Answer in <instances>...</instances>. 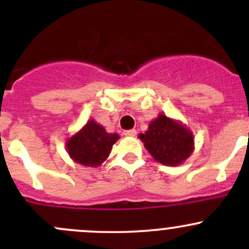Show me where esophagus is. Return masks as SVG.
Segmentation results:
<instances>
[{"instance_id":"1","label":"esophagus","mask_w":249,"mask_h":249,"mask_svg":"<svg viewBox=\"0 0 249 249\" xmlns=\"http://www.w3.org/2000/svg\"><path fill=\"white\" fill-rule=\"evenodd\" d=\"M136 134H137V131L135 129L126 130V131H124V135H125V136H127V137H135V136H136Z\"/></svg>"}]
</instances>
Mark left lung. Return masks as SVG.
Listing matches in <instances>:
<instances>
[{
    "mask_svg": "<svg viewBox=\"0 0 249 249\" xmlns=\"http://www.w3.org/2000/svg\"><path fill=\"white\" fill-rule=\"evenodd\" d=\"M155 161L166 166L183 164L194 152V135L182 122L160 113L139 135Z\"/></svg>",
    "mask_w": 249,
    "mask_h": 249,
    "instance_id": "8db88e82",
    "label": "left lung"
}]
</instances>
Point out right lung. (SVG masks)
<instances>
[{"mask_svg":"<svg viewBox=\"0 0 249 249\" xmlns=\"http://www.w3.org/2000/svg\"><path fill=\"white\" fill-rule=\"evenodd\" d=\"M119 140L118 134H109L94 119L66 141V150L77 164L97 167L109 157L113 144Z\"/></svg>","mask_w":249,"mask_h":249,"instance_id":"obj_1","label":"right lung"}]
</instances>
